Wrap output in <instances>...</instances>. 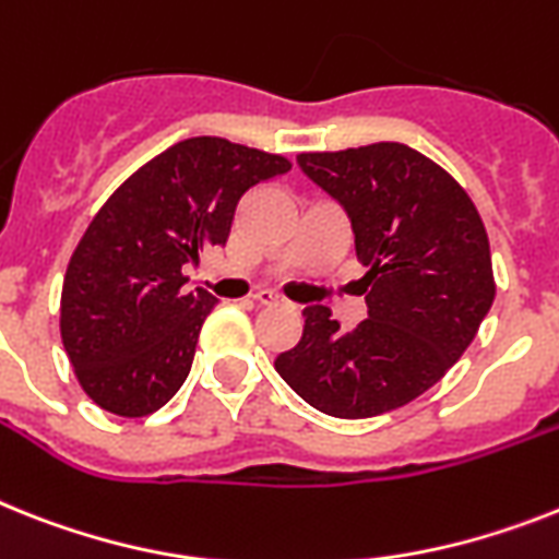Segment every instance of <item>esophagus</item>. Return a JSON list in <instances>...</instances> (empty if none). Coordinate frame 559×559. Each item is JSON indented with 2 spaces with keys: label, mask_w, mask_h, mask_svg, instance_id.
I'll return each mask as SVG.
<instances>
[{
  "label": "esophagus",
  "mask_w": 559,
  "mask_h": 559,
  "mask_svg": "<svg viewBox=\"0 0 559 559\" xmlns=\"http://www.w3.org/2000/svg\"><path fill=\"white\" fill-rule=\"evenodd\" d=\"M253 299H257L260 306H276V302H280V297H276L274 290H269V288L257 290V294H253Z\"/></svg>",
  "instance_id": "obj_1"
}]
</instances>
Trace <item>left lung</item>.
Segmentation results:
<instances>
[{
  "instance_id": "1",
  "label": "left lung",
  "mask_w": 559,
  "mask_h": 559,
  "mask_svg": "<svg viewBox=\"0 0 559 559\" xmlns=\"http://www.w3.org/2000/svg\"><path fill=\"white\" fill-rule=\"evenodd\" d=\"M297 163L352 219L368 317L343 331L331 308H306L299 343L274 368L331 417L394 412L445 377L495 302L486 225L449 170L400 142Z\"/></svg>"
}]
</instances>
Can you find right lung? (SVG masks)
Returning <instances> with one entry per match:
<instances>
[{"label":"right lung","mask_w":559,"mask_h":559,"mask_svg":"<svg viewBox=\"0 0 559 559\" xmlns=\"http://www.w3.org/2000/svg\"><path fill=\"white\" fill-rule=\"evenodd\" d=\"M288 170L280 154L191 136L110 193L68 262L59 308L73 373L99 408L147 417L182 389L216 302L188 290L182 269L225 246L248 188Z\"/></svg>","instance_id":"right-lung-1"}]
</instances>
